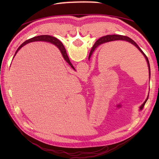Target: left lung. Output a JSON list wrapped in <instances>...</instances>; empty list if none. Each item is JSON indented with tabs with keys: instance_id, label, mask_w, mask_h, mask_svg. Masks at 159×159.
I'll use <instances>...</instances> for the list:
<instances>
[{
	"instance_id": "1",
	"label": "left lung",
	"mask_w": 159,
	"mask_h": 159,
	"mask_svg": "<svg viewBox=\"0 0 159 159\" xmlns=\"http://www.w3.org/2000/svg\"><path fill=\"white\" fill-rule=\"evenodd\" d=\"M115 40H124V41H127V42H129V43H131V44H133L134 46H135V47L137 48L142 53L143 55L144 56H145V59H146V60H147V62L148 67L149 76L151 75L150 64H149V61H148V57H147V56L145 54V53H144V52L142 51V50L140 48H139V46L137 45V43H136L135 42H134V40H133L131 39V38H129V37H127V36H125L115 35V34H114V35H107V36H103V37H102V38H100L99 39H98V40H97V42H96L95 43V44H94V46H93L92 49L91 50L90 53H89V57H88L89 60L90 59L91 56L92 55L93 52L95 50V49L96 48H97L98 46H99V45H101V44H104V43H107V42H109L115 41ZM147 99H148V98H147V99L145 101V102H144V103L141 105V106L140 107V109H142L143 108L144 105H145V103L147 102Z\"/></svg>"
}]
</instances>
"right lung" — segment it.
Masks as SVG:
<instances>
[{
    "instance_id": "right-lung-1",
    "label": "right lung",
    "mask_w": 159,
    "mask_h": 159,
    "mask_svg": "<svg viewBox=\"0 0 159 159\" xmlns=\"http://www.w3.org/2000/svg\"><path fill=\"white\" fill-rule=\"evenodd\" d=\"M35 41H44V42H50V43H52V44H55L57 48H58L59 50H60L62 56H63L64 60L66 61V62H68V63L69 64V65L72 68H73L74 70L75 69L74 67L72 66V64H71V62L70 61V59L69 57L68 56V54H67L66 53V49L65 48L64 46V45L62 44V43H61L55 37H53V36H49V35H41V36H35L34 38H30V39L26 41H25L24 43H22V44L18 47V48L17 49L15 54H14V56L16 55V54L17 53V52L20 50L22 47H23L25 45H26V44H28V43L29 42H35Z\"/></svg>"
}]
</instances>
